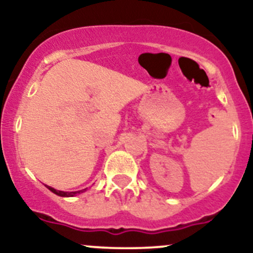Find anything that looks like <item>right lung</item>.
<instances>
[{"label": "right lung", "instance_id": "1", "mask_svg": "<svg viewBox=\"0 0 253 253\" xmlns=\"http://www.w3.org/2000/svg\"><path fill=\"white\" fill-rule=\"evenodd\" d=\"M46 188H48V190L51 191L52 193L57 194V196H60V197H74V196H77V194H79V193H83V192H85V191H86V188H84V190L76 191V192H65V191H59V190H55L54 187H50V186H46Z\"/></svg>", "mask_w": 253, "mask_h": 253}]
</instances>
